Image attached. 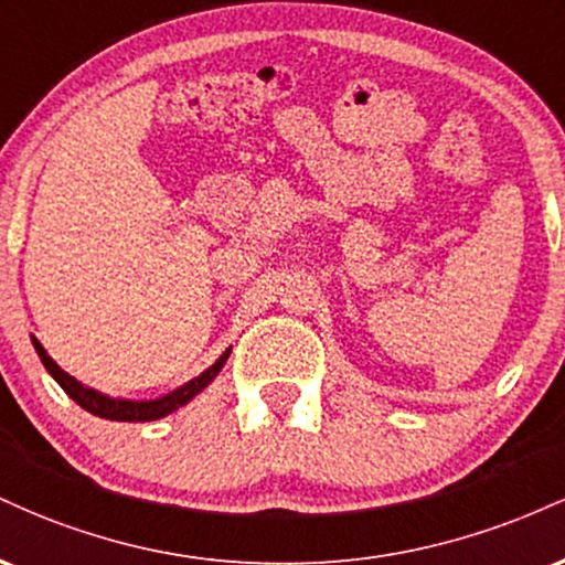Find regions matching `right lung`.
Masks as SVG:
<instances>
[{
	"label": "right lung",
	"instance_id": "obj_1",
	"mask_svg": "<svg viewBox=\"0 0 565 565\" xmlns=\"http://www.w3.org/2000/svg\"><path fill=\"white\" fill-rule=\"evenodd\" d=\"M31 342H34V350L39 353V359H42L44 369H47L57 385L68 393V398H74L76 404H79L82 408H87V412L95 414V417L114 419V423H151V419H161V417H167V414L178 412L180 406H185L188 401L196 398V395L217 377L220 369L225 366V361H228V355H231V350H225L215 364H212L210 369H204L199 377L188 380L185 385L178 387V391L161 395V398L129 401V398H111V395H106V393H97L95 387L82 385L79 380L71 377L68 372H63V369L57 366L53 359H50L47 350L42 348V342H39L34 334H31Z\"/></svg>",
	"mask_w": 565,
	"mask_h": 565
}]
</instances>
